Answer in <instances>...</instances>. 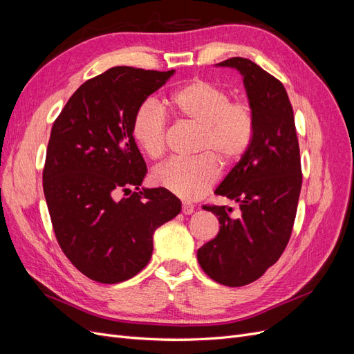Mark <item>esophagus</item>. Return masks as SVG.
<instances>
[{
    "instance_id": "obj_1",
    "label": "esophagus",
    "mask_w": 354,
    "mask_h": 354,
    "mask_svg": "<svg viewBox=\"0 0 354 354\" xmlns=\"http://www.w3.org/2000/svg\"><path fill=\"white\" fill-rule=\"evenodd\" d=\"M194 209H195L194 205H190L189 202H183V207H181V212H183L185 216H190V214L194 212Z\"/></svg>"
}]
</instances>
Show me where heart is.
Masks as SVG:
<instances>
[{"mask_svg": "<svg viewBox=\"0 0 354 354\" xmlns=\"http://www.w3.org/2000/svg\"><path fill=\"white\" fill-rule=\"evenodd\" d=\"M176 113L199 128L192 159H169L159 165L152 180L171 194L195 201L212 187L218 177V162L230 167L248 151L254 136V115L248 103L230 102L229 93L205 80H194L169 97ZM167 115L156 100L146 99L136 109L133 137L149 158L165 151Z\"/></svg>", "mask_w": 354, "mask_h": 354, "instance_id": "obj_1", "label": "heart"}]
</instances>
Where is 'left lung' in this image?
Segmentation results:
<instances>
[{"mask_svg": "<svg viewBox=\"0 0 354 354\" xmlns=\"http://www.w3.org/2000/svg\"><path fill=\"white\" fill-rule=\"evenodd\" d=\"M216 66L236 69L243 78L254 136L248 151L216 189L217 195L239 203L241 216L230 217L232 208H203L218 217L220 230L198 250V261L212 281L243 286L279 260L291 236L301 190L299 146L282 82L243 57Z\"/></svg>", "mask_w": 354, "mask_h": 354, "instance_id": "obj_1", "label": "left lung"}]
</instances>
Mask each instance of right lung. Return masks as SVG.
<instances>
[{
    "instance_id": "obj_1",
    "label": "right lung",
    "mask_w": 354,
    "mask_h": 354,
    "mask_svg": "<svg viewBox=\"0 0 354 354\" xmlns=\"http://www.w3.org/2000/svg\"><path fill=\"white\" fill-rule=\"evenodd\" d=\"M174 72L111 68L84 82L53 124L42 173L53 229L95 282L131 279L151 260L155 230L181 211L167 189H140L147 168L133 137L136 109Z\"/></svg>"
}]
</instances>
